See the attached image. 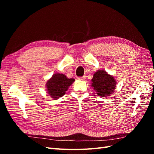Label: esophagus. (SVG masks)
<instances>
[{"label": "esophagus", "mask_w": 154, "mask_h": 154, "mask_svg": "<svg viewBox=\"0 0 154 154\" xmlns=\"http://www.w3.org/2000/svg\"><path fill=\"white\" fill-rule=\"evenodd\" d=\"M85 78H86V76H83L78 78V80H85Z\"/></svg>", "instance_id": "esophagus-1"}]
</instances>
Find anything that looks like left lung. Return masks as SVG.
I'll return each mask as SVG.
<instances>
[{
	"label": "left lung",
	"mask_w": 154,
	"mask_h": 154,
	"mask_svg": "<svg viewBox=\"0 0 154 154\" xmlns=\"http://www.w3.org/2000/svg\"><path fill=\"white\" fill-rule=\"evenodd\" d=\"M91 86L100 97H106L112 93L116 88V81L113 76H111L103 70L96 72L92 79Z\"/></svg>",
	"instance_id": "obj_1"
}]
</instances>
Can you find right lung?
<instances>
[{"mask_svg": "<svg viewBox=\"0 0 154 154\" xmlns=\"http://www.w3.org/2000/svg\"><path fill=\"white\" fill-rule=\"evenodd\" d=\"M75 81L74 78H68L63 74L57 73L53 75L46 83L47 91L49 96L57 100L62 97L69 87Z\"/></svg>", "mask_w": 154, "mask_h": 154, "instance_id": "1", "label": "right lung"}]
</instances>
